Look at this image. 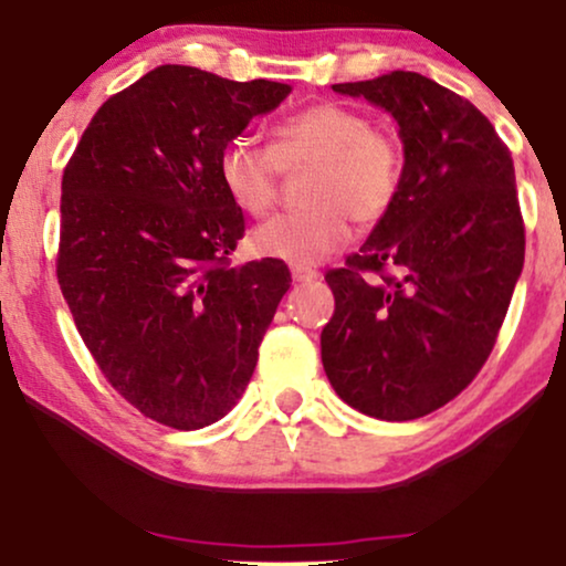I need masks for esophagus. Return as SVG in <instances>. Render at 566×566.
I'll return each mask as SVG.
<instances>
[{
  "instance_id": "obj_1",
  "label": "esophagus",
  "mask_w": 566,
  "mask_h": 566,
  "mask_svg": "<svg viewBox=\"0 0 566 566\" xmlns=\"http://www.w3.org/2000/svg\"><path fill=\"white\" fill-rule=\"evenodd\" d=\"M292 279H295V282H313V279H318V271L305 269V266H292Z\"/></svg>"
}]
</instances>
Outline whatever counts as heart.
I'll use <instances>...</instances> for the list:
<instances>
[{
    "label": "heart",
    "instance_id": "obj_1",
    "mask_svg": "<svg viewBox=\"0 0 566 566\" xmlns=\"http://www.w3.org/2000/svg\"><path fill=\"white\" fill-rule=\"evenodd\" d=\"M316 167L307 200L316 206L279 213L253 232V250L292 263H316L353 238V219L374 224L402 188L405 151L397 133L370 125L363 109L318 102L282 119L271 148L250 138L227 143L219 175L232 203L266 217L282 190V171Z\"/></svg>",
    "mask_w": 566,
    "mask_h": 566
}]
</instances>
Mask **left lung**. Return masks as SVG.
I'll list each match as a JSON object with an SVG mask.
<instances>
[{"label": "left lung", "mask_w": 566, "mask_h": 566, "mask_svg": "<svg viewBox=\"0 0 566 566\" xmlns=\"http://www.w3.org/2000/svg\"><path fill=\"white\" fill-rule=\"evenodd\" d=\"M397 119L402 188L345 266L321 360L334 391L378 420H415L468 389L504 324L522 261L514 164L489 117L431 77L336 83Z\"/></svg>", "instance_id": "obj_1"}]
</instances>
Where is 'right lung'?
<instances>
[{"label":"right lung","instance_id":"obj_1","mask_svg":"<svg viewBox=\"0 0 566 566\" xmlns=\"http://www.w3.org/2000/svg\"><path fill=\"white\" fill-rule=\"evenodd\" d=\"M290 85L161 64L98 106L62 175L56 282L106 381L196 431L238 402L290 290L279 259L232 266L245 234L219 159Z\"/></svg>","mask_w":566,"mask_h":566}]
</instances>
